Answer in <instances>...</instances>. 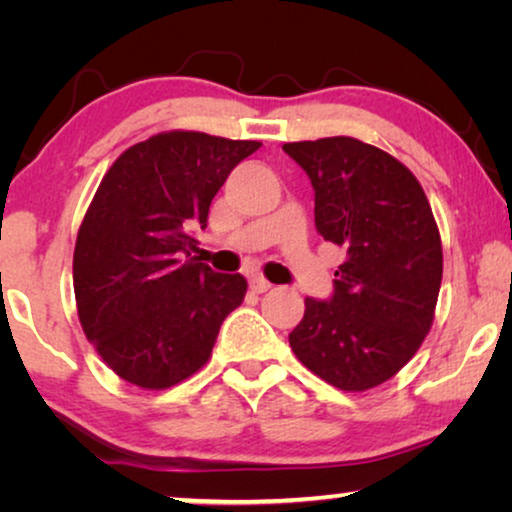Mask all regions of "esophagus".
<instances>
[{"mask_svg": "<svg viewBox=\"0 0 512 512\" xmlns=\"http://www.w3.org/2000/svg\"><path fill=\"white\" fill-rule=\"evenodd\" d=\"M249 286H251V291H256V293H265L270 289V282L265 277H261V275H254L249 279Z\"/></svg>", "mask_w": 512, "mask_h": 512, "instance_id": "34e87169", "label": "esophagus"}]
</instances>
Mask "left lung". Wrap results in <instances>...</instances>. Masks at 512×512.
<instances>
[{"mask_svg": "<svg viewBox=\"0 0 512 512\" xmlns=\"http://www.w3.org/2000/svg\"><path fill=\"white\" fill-rule=\"evenodd\" d=\"M282 149L312 181L319 235L347 254L331 300L305 298L291 349L333 387L373 389L394 377L431 331L443 279L431 205L408 167L354 137Z\"/></svg>", "mask_w": 512, "mask_h": 512, "instance_id": "1", "label": "left lung"}]
</instances>
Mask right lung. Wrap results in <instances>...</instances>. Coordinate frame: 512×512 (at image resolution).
I'll return each mask as SVG.
<instances>
[{
    "mask_svg": "<svg viewBox=\"0 0 512 512\" xmlns=\"http://www.w3.org/2000/svg\"><path fill=\"white\" fill-rule=\"evenodd\" d=\"M261 142L158 132L116 158L83 216L74 247L76 312L104 363L160 391L205 366L223 319L247 293L191 256L193 230L233 167Z\"/></svg>",
    "mask_w": 512,
    "mask_h": 512,
    "instance_id": "add662e5",
    "label": "right lung"
}]
</instances>
